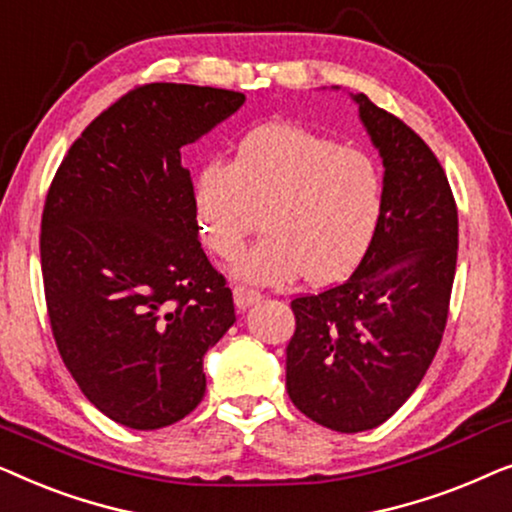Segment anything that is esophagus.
<instances>
[{
	"label": "esophagus",
	"mask_w": 512,
	"mask_h": 512,
	"mask_svg": "<svg viewBox=\"0 0 512 512\" xmlns=\"http://www.w3.org/2000/svg\"><path fill=\"white\" fill-rule=\"evenodd\" d=\"M233 298H235L237 310H247L249 305H254V303H258V300H261V293L249 289V286H235Z\"/></svg>",
	"instance_id": "obj_1"
}]
</instances>
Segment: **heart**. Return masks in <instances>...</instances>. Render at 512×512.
Segmentation results:
<instances>
[{"mask_svg": "<svg viewBox=\"0 0 512 512\" xmlns=\"http://www.w3.org/2000/svg\"><path fill=\"white\" fill-rule=\"evenodd\" d=\"M382 202L373 158L293 123L247 132L230 163L209 160L193 184L200 235L216 256L240 254L265 216L270 235L235 268L254 284L349 275L373 242Z\"/></svg>", "mask_w": 512, "mask_h": 512, "instance_id": "obj_1", "label": "heart"}]
</instances>
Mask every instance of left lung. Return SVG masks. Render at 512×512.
<instances>
[{
	"label": "left lung",
	"mask_w": 512,
	"mask_h": 512,
	"mask_svg": "<svg viewBox=\"0 0 512 512\" xmlns=\"http://www.w3.org/2000/svg\"><path fill=\"white\" fill-rule=\"evenodd\" d=\"M384 165L382 216L352 277L291 300L286 391L326 429L380 426L419 387L443 340L459 219L450 181L401 118L352 95Z\"/></svg>",
	"instance_id": "obj_1"
}]
</instances>
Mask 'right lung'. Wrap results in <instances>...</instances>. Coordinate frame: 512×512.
<instances>
[{"mask_svg":"<svg viewBox=\"0 0 512 512\" xmlns=\"http://www.w3.org/2000/svg\"><path fill=\"white\" fill-rule=\"evenodd\" d=\"M242 104L223 88H132L69 146L48 188L39 249L55 345L83 396L130 429L198 408L202 356L235 324L233 291L200 247L181 146Z\"/></svg>","mask_w":512,"mask_h":512,"instance_id":"obj_1","label":"right lung"}]
</instances>
